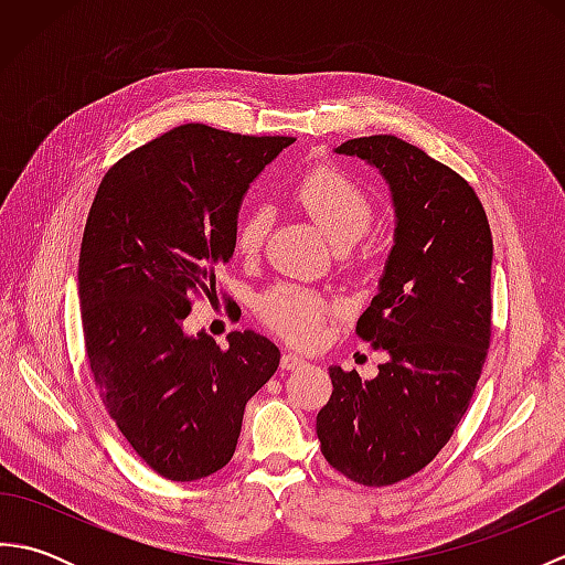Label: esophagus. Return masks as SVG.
<instances>
[{
  "mask_svg": "<svg viewBox=\"0 0 565 565\" xmlns=\"http://www.w3.org/2000/svg\"><path fill=\"white\" fill-rule=\"evenodd\" d=\"M303 366H308V362H306V359H303L301 354L286 352V354L281 356V369H286V371H296V369H303Z\"/></svg>",
  "mask_w": 565,
  "mask_h": 565,
  "instance_id": "obj_1",
  "label": "esophagus"
}]
</instances>
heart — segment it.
<instances>
[{
	"mask_svg": "<svg viewBox=\"0 0 565 565\" xmlns=\"http://www.w3.org/2000/svg\"><path fill=\"white\" fill-rule=\"evenodd\" d=\"M294 201L313 218L334 247H350L374 223V201L369 191L338 167L322 164L306 172L291 189ZM271 213L252 203L235 223V247L239 255L255 257L267 243ZM332 303L326 296L279 284L257 298V313L264 326L298 347H313L322 338Z\"/></svg>",
	"mask_w": 565,
	"mask_h": 565,
	"instance_id": "1",
	"label": "heart"
}]
</instances>
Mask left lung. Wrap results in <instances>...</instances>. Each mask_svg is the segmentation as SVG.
<instances>
[{"mask_svg":"<svg viewBox=\"0 0 565 565\" xmlns=\"http://www.w3.org/2000/svg\"><path fill=\"white\" fill-rule=\"evenodd\" d=\"M386 177L395 245L356 334L388 354L379 376L330 366L316 419L320 451L366 488L401 483L435 459L468 411L490 347L493 235L473 186L395 136L347 140Z\"/></svg>","mask_w":565,"mask_h":565,"instance_id":"obj_1","label":"left lung"}]
</instances>
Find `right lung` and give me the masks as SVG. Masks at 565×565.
Masks as SVG:
<instances>
[{"label": "right lung", "instance_id": "obj_1", "mask_svg": "<svg viewBox=\"0 0 565 565\" xmlns=\"http://www.w3.org/2000/svg\"><path fill=\"white\" fill-rule=\"evenodd\" d=\"M291 142L177 126L118 160L92 201L77 271L84 352L106 413L167 481L233 459L245 405L279 366V347L257 332H231L223 350L182 322L194 298L215 296L249 182Z\"/></svg>", "mask_w": 565, "mask_h": 565}]
</instances>
